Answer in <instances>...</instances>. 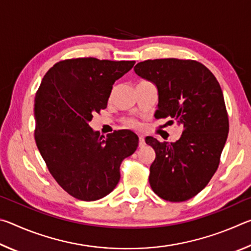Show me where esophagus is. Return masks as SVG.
<instances>
[{
  "mask_svg": "<svg viewBox=\"0 0 251 251\" xmlns=\"http://www.w3.org/2000/svg\"><path fill=\"white\" fill-rule=\"evenodd\" d=\"M146 145V143H145V137H144L143 135H139V143H138V146L139 147H144Z\"/></svg>",
  "mask_w": 251,
  "mask_h": 251,
  "instance_id": "1",
  "label": "esophagus"
}]
</instances>
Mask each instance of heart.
I'll return each instance as SVG.
<instances>
[{"mask_svg":"<svg viewBox=\"0 0 251 251\" xmlns=\"http://www.w3.org/2000/svg\"><path fill=\"white\" fill-rule=\"evenodd\" d=\"M127 124L130 125V126H135L136 125V122L133 121V120H128V121H127Z\"/></svg>","mask_w":251,"mask_h":251,"instance_id":"heart-1","label":"heart"}]
</instances>
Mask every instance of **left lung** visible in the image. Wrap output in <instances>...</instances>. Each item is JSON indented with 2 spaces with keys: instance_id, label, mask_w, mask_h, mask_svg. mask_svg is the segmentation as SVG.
Wrapping results in <instances>:
<instances>
[{
  "instance_id": "obj_1",
  "label": "left lung",
  "mask_w": 251,
  "mask_h": 251,
  "mask_svg": "<svg viewBox=\"0 0 251 251\" xmlns=\"http://www.w3.org/2000/svg\"><path fill=\"white\" fill-rule=\"evenodd\" d=\"M134 71L157 88L155 117L169 116L184 127L175 143L146 137L156 152L151 187L165 201H185L201 192L218 168L229 131L223 91L206 66L190 59H148Z\"/></svg>"
}]
</instances>
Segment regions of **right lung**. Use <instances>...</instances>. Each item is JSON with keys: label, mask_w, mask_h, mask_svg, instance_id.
<instances>
[{"label": "right lung", "mask_w": 251, "mask_h": 251, "mask_svg": "<svg viewBox=\"0 0 251 251\" xmlns=\"http://www.w3.org/2000/svg\"><path fill=\"white\" fill-rule=\"evenodd\" d=\"M134 64L65 59L45 74L35 95L37 148L58 185L79 201H99L112 193L123 159L138 146L133 131H114L105 138L88 125L93 114L107 107L114 83Z\"/></svg>", "instance_id": "obj_1"}]
</instances>
